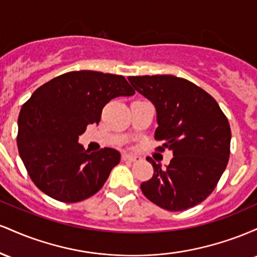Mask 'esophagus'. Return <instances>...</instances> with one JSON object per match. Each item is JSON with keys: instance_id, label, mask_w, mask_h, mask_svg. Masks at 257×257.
Listing matches in <instances>:
<instances>
[{"instance_id": "1", "label": "esophagus", "mask_w": 257, "mask_h": 257, "mask_svg": "<svg viewBox=\"0 0 257 257\" xmlns=\"http://www.w3.org/2000/svg\"><path fill=\"white\" fill-rule=\"evenodd\" d=\"M122 159L124 162H137L140 159V157H138V156H134V155H123Z\"/></svg>"}]
</instances>
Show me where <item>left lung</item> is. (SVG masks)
I'll use <instances>...</instances> for the list:
<instances>
[{
    "label": "left lung",
    "instance_id": "left-lung-1",
    "mask_svg": "<svg viewBox=\"0 0 257 257\" xmlns=\"http://www.w3.org/2000/svg\"><path fill=\"white\" fill-rule=\"evenodd\" d=\"M134 89L157 110L156 151H173L169 166L151 157L152 179L141 184L145 197L169 211H182L208 198L229 158L231 128L213 96L185 78L172 75L129 76Z\"/></svg>",
    "mask_w": 257,
    "mask_h": 257
}]
</instances>
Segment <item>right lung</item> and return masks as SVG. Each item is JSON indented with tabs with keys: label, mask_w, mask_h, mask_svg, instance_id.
<instances>
[{
	"label": "right lung",
	"mask_w": 257,
	"mask_h": 257,
	"mask_svg": "<svg viewBox=\"0 0 257 257\" xmlns=\"http://www.w3.org/2000/svg\"><path fill=\"white\" fill-rule=\"evenodd\" d=\"M134 94L123 76L87 70L63 73L37 88L20 110L17 137L34 184L64 203L98 192L120 155L110 147L85 151L78 137L88 124H98L110 100Z\"/></svg>",
	"instance_id": "right-lung-1"
}]
</instances>
